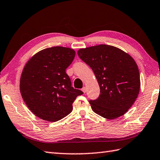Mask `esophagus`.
Segmentation results:
<instances>
[{"label":"esophagus","mask_w":160,"mask_h":160,"mask_svg":"<svg viewBox=\"0 0 160 160\" xmlns=\"http://www.w3.org/2000/svg\"><path fill=\"white\" fill-rule=\"evenodd\" d=\"M82 91H83L84 93H85V92H86V91H87V88H86V87H84L82 88Z\"/></svg>","instance_id":"esophagus-1"}]
</instances>
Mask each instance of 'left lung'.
I'll list each match as a JSON object with an SVG mask.
<instances>
[{
    "mask_svg": "<svg viewBox=\"0 0 160 160\" xmlns=\"http://www.w3.org/2000/svg\"><path fill=\"white\" fill-rule=\"evenodd\" d=\"M78 55L90 66L99 83L98 98L88 101L93 112L108 119L127 112L140 88L139 70L133 58L119 48L105 44L80 49Z\"/></svg>",
    "mask_w": 160,
    "mask_h": 160,
    "instance_id": "1",
    "label": "left lung"
}]
</instances>
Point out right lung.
I'll return each instance as SVG.
<instances>
[{"mask_svg":"<svg viewBox=\"0 0 160 160\" xmlns=\"http://www.w3.org/2000/svg\"><path fill=\"white\" fill-rule=\"evenodd\" d=\"M76 52L56 46L39 51L22 71L20 88L30 110L43 120L55 122L72 112L74 100L83 92L72 87L65 70Z\"/></svg>","mask_w":160,"mask_h":160,"instance_id":"obj_1","label":"right lung"}]
</instances>
